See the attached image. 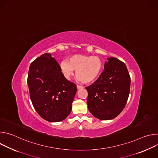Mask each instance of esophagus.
I'll return each mask as SVG.
<instances>
[{
	"mask_svg": "<svg viewBox=\"0 0 158 158\" xmlns=\"http://www.w3.org/2000/svg\"><path fill=\"white\" fill-rule=\"evenodd\" d=\"M83 87L82 85H77V89H82Z\"/></svg>",
	"mask_w": 158,
	"mask_h": 158,
	"instance_id": "1",
	"label": "esophagus"
}]
</instances>
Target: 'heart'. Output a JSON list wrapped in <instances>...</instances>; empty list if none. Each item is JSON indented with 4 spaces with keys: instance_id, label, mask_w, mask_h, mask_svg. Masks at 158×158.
Masks as SVG:
<instances>
[{
    "instance_id": "obj_1",
    "label": "heart",
    "mask_w": 158,
    "mask_h": 158,
    "mask_svg": "<svg viewBox=\"0 0 158 158\" xmlns=\"http://www.w3.org/2000/svg\"><path fill=\"white\" fill-rule=\"evenodd\" d=\"M102 68L101 59L97 56L76 54L71 56L68 60L60 62L61 71L67 79H70L76 70L78 80L88 84L95 81L99 76Z\"/></svg>"
}]
</instances>
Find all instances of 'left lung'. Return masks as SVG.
<instances>
[{"label":"left lung","mask_w":158,"mask_h":158,"mask_svg":"<svg viewBox=\"0 0 158 158\" xmlns=\"http://www.w3.org/2000/svg\"><path fill=\"white\" fill-rule=\"evenodd\" d=\"M107 60L99 77L85 87L88 109L100 120L117 117L124 108L130 92L131 78L125 64L115 57Z\"/></svg>","instance_id":"8db88e82"}]
</instances>
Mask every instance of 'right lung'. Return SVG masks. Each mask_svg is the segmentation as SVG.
Segmentation results:
<instances>
[{
    "mask_svg": "<svg viewBox=\"0 0 158 158\" xmlns=\"http://www.w3.org/2000/svg\"><path fill=\"white\" fill-rule=\"evenodd\" d=\"M27 84L33 106L41 118L59 122L69 116L77 87L65 78L51 54L45 53L31 64Z\"/></svg>",
    "mask_w": 158,
    "mask_h": 158,
    "instance_id": "1",
    "label": "right lung"
}]
</instances>
